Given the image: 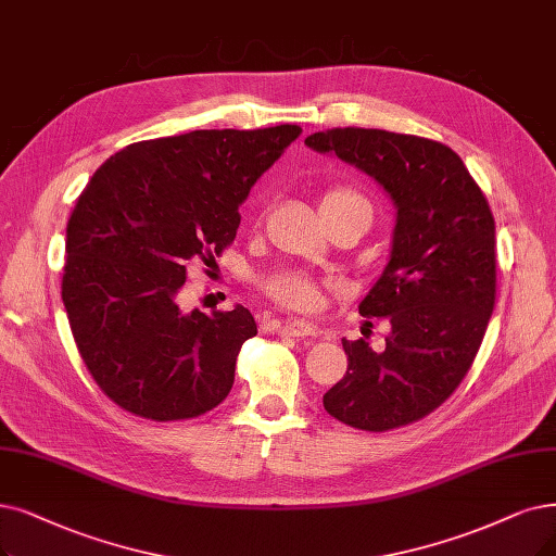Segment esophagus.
Listing matches in <instances>:
<instances>
[{
    "mask_svg": "<svg viewBox=\"0 0 556 556\" xmlns=\"http://www.w3.org/2000/svg\"><path fill=\"white\" fill-rule=\"evenodd\" d=\"M271 324L278 336H285V338H313L319 332L315 324L303 321V319H285V321H271Z\"/></svg>",
    "mask_w": 556,
    "mask_h": 556,
    "instance_id": "esophagus-1",
    "label": "esophagus"
}]
</instances>
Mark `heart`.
I'll use <instances>...</instances> for the list:
<instances>
[{
    "mask_svg": "<svg viewBox=\"0 0 556 556\" xmlns=\"http://www.w3.org/2000/svg\"><path fill=\"white\" fill-rule=\"evenodd\" d=\"M319 207L324 216L346 210H363L365 214H371L367 198L349 187H332L324 191ZM262 290L271 301L287 309H294V313H313V309L319 307L324 294L321 282L299 271H278L262 282Z\"/></svg>",
    "mask_w": 556,
    "mask_h": 556,
    "instance_id": "1",
    "label": "heart"
}]
</instances>
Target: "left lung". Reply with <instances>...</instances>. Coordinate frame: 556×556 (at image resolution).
Segmentation results:
<instances>
[{
  "label": "left lung",
  "instance_id": "obj_1",
  "mask_svg": "<svg viewBox=\"0 0 556 556\" xmlns=\"http://www.w3.org/2000/svg\"><path fill=\"white\" fill-rule=\"evenodd\" d=\"M383 185L396 205L392 255L358 305L390 319L383 351L342 340L349 367L324 408L361 431L413 425L442 406L470 371L495 307V218L458 154L386 129L332 127L305 139Z\"/></svg>",
  "mask_w": 556,
  "mask_h": 556
}]
</instances>
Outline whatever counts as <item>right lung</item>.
I'll list each match as a JSON object with an SVG mask.
<instances>
[{
	"label": "right lung",
	"instance_id": "1",
	"mask_svg": "<svg viewBox=\"0 0 556 556\" xmlns=\"http://www.w3.org/2000/svg\"><path fill=\"white\" fill-rule=\"evenodd\" d=\"M301 135L299 125L195 129L109 157L65 228L61 299L81 361L123 410L177 421L216 408L235 383L241 344L257 336L243 305L185 315L189 262L235 241L239 205Z\"/></svg>",
	"mask_w": 556,
	"mask_h": 556
}]
</instances>
